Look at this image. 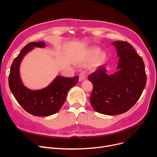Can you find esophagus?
I'll return each mask as SVG.
<instances>
[{"label":"esophagus","instance_id":"obj_1","mask_svg":"<svg viewBox=\"0 0 157 157\" xmlns=\"http://www.w3.org/2000/svg\"><path fill=\"white\" fill-rule=\"evenodd\" d=\"M79 81H84L85 79H86V75L83 73V72H81L80 74H79Z\"/></svg>","mask_w":157,"mask_h":157}]
</instances>
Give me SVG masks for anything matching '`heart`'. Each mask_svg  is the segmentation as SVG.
Instances as JSON below:
<instances>
[{
    "label": "heart",
    "instance_id": "heart-1",
    "mask_svg": "<svg viewBox=\"0 0 157 157\" xmlns=\"http://www.w3.org/2000/svg\"><path fill=\"white\" fill-rule=\"evenodd\" d=\"M107 59V54L102 52L101 48L95 46L90 47L86 51L84 58V60L86 62H92L94 61V63L96 67L104 65L106 62Z\"/></svg>",
    "mask_w": 157,
    "mask_h": 157
}]
</instances>
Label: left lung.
Segmentation results:
<instances>
[{
    "mask_svg": "<svg viewBox=\"0 0 157 157\" xmlns=\"http://www.w3.org/2000/svg\"><path fill=\"white\" fill-rule=\"evenodd\" d=\"M111 44L119 57L118 71L108 75L101 67L88 76L93 85L90 104L95 111L106 115L128 111L139 100L146 83L144 62L133 46L124 41Z\"/></svg>",
    "mask_w": 157,
    "mask_h": 157,
    "instance_id": "obj_1",
    "label": "left lung"
}]
</instances>
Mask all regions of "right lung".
<instances>
[{
	"label": "right lung",
	"instance_id": "right-lung-1",
	"mask_svg": "<svg viewBox=\"0 0 157 157\" xmlns=\"http://www.w3.org/2000/svg\"><path fill=\"white\" fill-rule=\"evenodd\" d=\"M44 42L30 43L25 46L14 60L10 69L9 86L16 100L29 113L36 117H48L59 111L69 90L76 85L79 76L66 78L57 76L46 87L33 90L25 86L20 73L21 62L34 48H45Z\"/></svg>",
	"mask_w": 157,
	"mask_h": 157
}]
</instances>
